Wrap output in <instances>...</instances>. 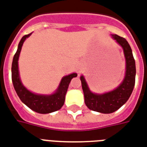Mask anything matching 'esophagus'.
Returning a JSON list of instances; mask_svg holds the SVG:
<instances>
[{
    "mask_svg": "<svg viewBox=\"0 0 147 147\" xmlns=\"http://www.w3.org/2000/svg\"><path fill=\"white\" fill-rule=\"evenodd\" d=\"M79 72H81V70H79Z\"/></svg>",
    "mask_w": 147,
    "mask_h": 147,
    "instance_id": "obj_1",
    "label": "esophagus"
}]
</instances>
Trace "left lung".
<instances>
[{
    "label": "left lung",
    "mask_w": 147,
    "mask_h": 147,
    "mask_svg": "<svg viewBox=\"0 0 147 147\" xmlns=\"http://www.w3.org/2000/svg\"><path fill=\"white\" fill-rule=\"evenodd\" d=\"M112 36L122 47L125 54L126 72L123 82L117 89L109 93L95 94L90 90L84 77H80L86 105L89 109L103 114L115 112L125 104L132 93L136 82V63L128 41L118 35H113Z\"/></svg>",
    "instance_id": "8db88e82"
}]
</instances>
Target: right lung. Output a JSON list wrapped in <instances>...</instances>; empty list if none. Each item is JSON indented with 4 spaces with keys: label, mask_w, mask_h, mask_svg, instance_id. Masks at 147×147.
Here are the masks:
<instances>
[{
    "label": "right lung",
    "mask_w": 147,
    "mask_h": 147,
    "mask_svg": "<svg viewBox=\"0 0 147 147\" xmlns=\"http://www.w3.org/2000/svg\"><path fill=\"white\" fill-rule=\"evenodd\" d=\"M30 35L31 33L25 35L22 38V40L18 43V50L13 57L12 65H11V79H12L13 86L22 102H23L30 109L40 114H48V113L54 112L61 109L64 105L65 94L67 93L68 85L72 78L77 76V74L72 73L62 78L56 93H54L52 95H38L31 93L30 91L26 90V88L22 84L21 80L19 78L18 60L24 41Z\"/></svg>",
    "instance_id": "add662e5"
}]
</instances>
